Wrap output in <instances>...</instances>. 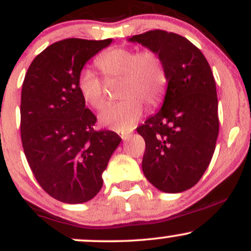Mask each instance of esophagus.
Listing matches in <instances>:
<instances>
[{"label": "esophagus", "mask_w": 251, "mask_h": 251, "mask_svg": "<svg viewBox=\"0 0 251 251\" xmlns=\"http://www.w3.org/2000/svg\"><path fill=\"white\" fill-rule=\"evenodd\" d=\"M120 137H122V139H123V140H126V139H128V138L131 137V135H129V134H126V133H123L122 135H120Z\"/></svg>", "instance_id": "34e87169"}]
</instances>
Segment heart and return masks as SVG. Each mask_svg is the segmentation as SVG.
I'll use <instances>...</instances> for the list:
<instances>
[{"instance_id":"b5f03b06","label":"heart","mask_w":251,"mask_h":251,"mask_svg":"<svg viewBox=\"0 0 251 251\" xmlns=\"http://www.w3.org/2000/svg\"><path fill=\"white\" fill-rule=\"evenodd\" d=\"M97 65L106 75L123 77L120 97L124 100L100 112L101 125L126 133L133 129L143 117V102L155 106L162 101L168 77L162 60L153 51L138 53L125 47L113 48L98 57ZM77 88L83 101L92 108L100 109L105 105L103 83L92 70L83 68L80 72Z\"/></svg>"}]
</instances>
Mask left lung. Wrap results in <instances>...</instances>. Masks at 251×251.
Returning <instances> with one entry per match:
<instances>
[{"mask_svg":"<svg viewBox=\"0 0 251 251\" xmlns=\"http://www.w3.org/2000/svg\"><path fill=\"white\" fill-rule=\"evenodd\" d=\"M157 54L168 77L162 108L137 128L146 144L143 172L154 188L178 194L198 183L218 137V100L211 68L185 37L150 30L128 39Z\"/></svg>","mask_w":251,"mask_h":251,"instance_id":"8db88e82","label":"left lung"}]
</instances>
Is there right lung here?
I'll return each instance as SVG.
<instances>
[{
	"label": "right lung",
	"instance_id": "add662e5",
	"mask_svg": "<svg viewBox=\"0 0 251 251\" xmlns=\"http://www.w3.org/2000/svg\"><path fill=\"white\" fill-rule=\"evenodd\" d=\"M112 40L66 39L40 53L28 68L21 93V139L41 188L68 204L91 201L102 188V174L122 138L96 131L86 108L80 72Z\"/></svg>",
	"mask_w": 251,
	"mask_h": 251
}]
</instances>
